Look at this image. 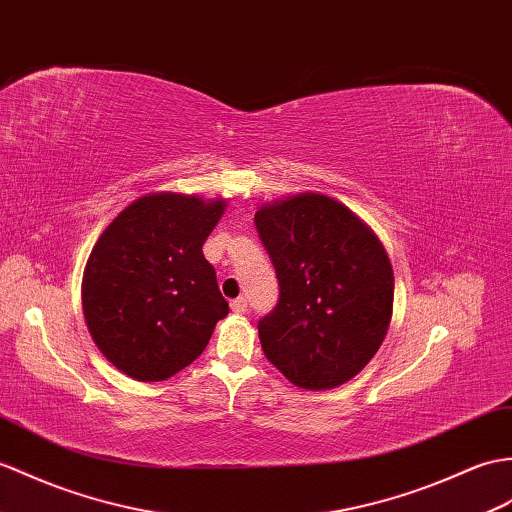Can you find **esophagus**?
<instances>
[{
	"label": "esophagus",
	"mask_w": 512,
	"mask_h": 512,
	"mask_svg": "<svg viewBox=\"0 0 512 512\" xmlns=\"http://www.w3.org/2000/svg\"><path fill=\"white\" fill-rule=\"evenodd\" d=\"M246 307H248V303H246L244 296H240V299L231 301V310H233L235 314H244V312H246Z\"/></svg>",
	"instance_id": "34e87169"
}]
</instances>
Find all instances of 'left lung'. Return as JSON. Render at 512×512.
<instances>
[{
  "instance_id": "left-lung-1",
  "label": "left lung",
  "mask_w": 512,
  "mask_h": 512,
  "mask_svg": "<svg viewBox=\"0 0 512 512\" xmlns=\"http://www.w3.org/2000/svg\"><path fill=\"white\" fill-rule=\"evenodd\" d=\"M255 227L279 279V303L257 323L266 358L299 388L349 382L392 318L386 248L342 202L312 192L259 207Z\"/></svg>"
}]
</instances>
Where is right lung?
Returning <instances> with one entry per match:
<instances>
[{
    "mask_svg": "<svg viewBox=\"0 0 512 512\" xmlns=\"http://www.w3.org/2000/svg\"><path fill=\"white\" fill-rule=\"evenodd\" d=\"M227 200L141 196L95 242L82 277L89 334L115 368L163 382L205 351L229 303L202 244Z\"/></svg>",
    "mask_w": 512,
    "mask_h": 512,
    "instance_id": "add662e5",
    "label": "right lung"
}]
</instances>
